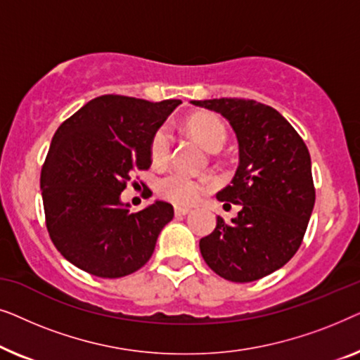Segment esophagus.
<instances>
[{
	"instance_id": "obj_1",
	"label": "esophagus",
	"mask_w": 360,
	"mask_h": 360,
	"mask_svg": "<svg viewBox=\"0 0 360 360\" xmlns=\"http://www.w3.org/2000/svg\"><path fill=\"white\" fill-rule=\"evenodd\" d=\"M190 211H191V208H188V206H175L176 216H185V214H188Z\"/></svg>"
}]
</instances>
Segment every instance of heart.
<instances>
[{
    "label": "heart",
    "mask_w": 360,
    "mask_h": 360,
    "mask_svg": "<svg viewBox=\"0 0 360 360\" xmlns=\"http://www.w3.org/2000/svg\"><path fill=\"white\" fill-rule=\"evenodd\" d=\"M188 129L196 139L211 152L223 149L228 139V129L223 120L214 115H195L188 120ZM172 131L167 124L157 127L150 139V159L155 165H164L172 154ZM203 181L184 174L172 172L159 181V193L162 198L175 205H193L203 195Z\"/></svg>",
    "instance_id": "b5f03b06"
}]
</instances>
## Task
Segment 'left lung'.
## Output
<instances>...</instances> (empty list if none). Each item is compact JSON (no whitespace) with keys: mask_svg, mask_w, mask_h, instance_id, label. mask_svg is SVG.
<instances>
[{"mask_svg":"<svg viewBox=\"0 0 360 360\" xmlns=\"http://www.w3.org/2000/svg\"><path fill=\"white\" fill-rule=\"evenodd\" d=\"M229 121L239 146L231 185L218 191L224 205H240L231 223L200 240L208 267L231 282H254L297 254L314 206L308 147L277 110L254 100L190 101ZM231 206V205H229Z\"/></svg>","mask_w":360,"mask_h":360,"instance_id":"left-lung-1","label":"left lung"}]
</instances>
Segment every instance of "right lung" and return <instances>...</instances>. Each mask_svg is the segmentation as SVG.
Instances as JSON below:
<instances>
[{
  "instance_id": "obj_1",
  "label": "right lung",
  "mask_w": 360,
  "mask_h": 360,
  "mask_svg": "<svg viewBox=\"0 0 360 360\" xmlns=\"http://www.w3.org/2000/svg\"><path fill=\"white\" fill-rule=\"evenodd\" d=\"M180 103L103 95L58 126L41 190L49 236L75 267L120 278L150 259L174 206L154 201L131 213L121 191L134 170L150 167L152 134Z\"/></svg>"
}]
</instances>
